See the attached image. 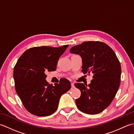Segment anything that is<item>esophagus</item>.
Masks as SVG:
<instances>
[{"mask_svg":"<svg viewBox=\"0 0 134 134\" xmlns=\"http://www.w3.org/2000/svg\"><path fill=\"white\" fill-rule=\"evenodd\" d=\"M71 87H72V88L75 87V86H74V83H71Z\"/></svg>","mask_w":134,"mask_h":134,"instance_id":"esophagus-1","label":"esophagus"}]
</instances>
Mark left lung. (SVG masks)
Wrapping results in <instances>:
<instances>
[{
	"label": "left lung",
	"instance_id": "obj_1",
	"mask_svg": "<svg viewBox=\"0 0 134 134\" xmlns=\"http://www.w3.org/2000/svg\"><path fill=\"white\" fill-rule=\"evenodd\" d=\"M70 52L82 59V71L93 74L88 87L83 83L74 85L81 90L75 103L79 110L89 115L102 112L117 93L120 83L121 65L114 51L101 41H85L72 47Z\"/></svg>",
	"mask_w": 134,
	"mask_h": 134
}]
</instances>
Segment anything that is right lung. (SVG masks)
Wrapping results in <instances>:
<instances>
[{
    "label": "right lung",
    "mask_w": 134,
    "mask_h": 134,
    "mask_svg": "<svg viewBox=\"0 0 134 134\" xmlns=\"http://www.w3.org/2000/svg\"><path fill=\"white\" fill-rule=\"evenodd\" d=\"M69 45L60 47L42 46L27 49L20 56L14 69L15 91L26 109L37 116L53 114L60 97L71 89L68 79L49 85L45 72L56 69L59 58Z\"/></svg>",
    "instance_id": "add662e5"
}]
</instances>
